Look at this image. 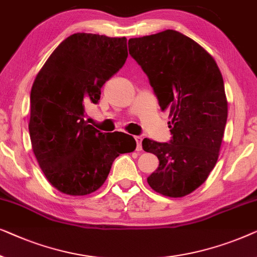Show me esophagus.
Returning a JSON list of instances; mask_svg holds the SVG:
<instances>
[{
	"label": "esophagus",
	"instance_id": "1",
	"mask_svg": "<svg viewBox=\"0 0 257 257\" xmlns=\"http://www.w3.org/2000/svg\"><path fill=\"white\" fill-rule=\"evenodd\" d=\"M135 140H136V143H137L136 150L137 151H141V150H142V144H141V142H142V137H141V136H135Z\"/></svg>",
	"mask_w": 257,
	"mask_h": 257
}]
</instances>
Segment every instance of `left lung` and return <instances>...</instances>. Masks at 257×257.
<instances>
[{"instance_id":"obj_1","label":"left lung","mask_w":257,"mask_h":257,"mask_svg":"<svg viewBox=\"0 0 257 257\" xmlns=\"http://www.w3.org/2000/svg\"><path fill=\"white\" fill-rule=\"evenodd\" d=\"M129 53L149 78L161 109L170 111V143L144 139L160 165L148 177L157 193L185 197L216 164L228 114L223 79L213 57L175 30L130 38Z\"/></svg>"}]
</instances>
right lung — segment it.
<instances>
[{"label":"right lung","mask_w":257,"mask_h":257,"mask_svg":"<svg viewBox=\"0 0 257 257\" xmlns=\"http://www.w3.org/2000/svg\"><path fill=\"white\" fill-rule=\"evenodd\" d=\"M127 38L71 35L36 77L30 94L29 133L46 179L61 193L86 196L102 186L120 154L136 148L133 136L101 133L84 120L104 82L123 66Z\"/></svg>","instance_id":"add662e5"}]
</instances>
